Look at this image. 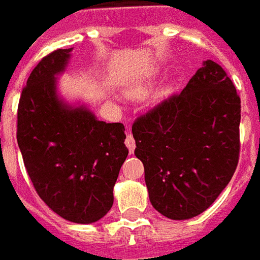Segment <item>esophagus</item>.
Segmentation results:
<instances>
[{"label": "esophagus", "instance_id": "esophagus-1", "mask_svg": "<svg viewBox=\"0 0 260 260\" xmlns=\"http://www.w3.org/2000/svg\"><path fill=\"white\" fill-rule=\"evenodd\" d=\"M124 144H126V147L128 148V151H130V153L134 151V148H136V141H134V138H133L132 134H127V137H126V141H124Z\"/></svg>", "mask_w": 260, "mask_h": 260}]
</instances>
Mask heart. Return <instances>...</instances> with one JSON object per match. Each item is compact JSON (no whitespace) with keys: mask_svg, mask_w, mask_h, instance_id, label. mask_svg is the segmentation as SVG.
Returning a JSON list of instances; mask_svg holds the SVG:
<instances>
[{"mask_svg":"<svg viewBox=\"0 0 260 260\" xmlns=\"http://www.w3.org/2000/svg\"><path fill=\"white\" fill-rule=\"evenodd\" d=\"M151 87H152V79L151 77H145V79L136 80L130 86L126 87L124 92L130 98H144L149 92ZM172 92H173V86L172 84H165V86H162L156 91L155 101H164L168 96L172 95Z\"/></svg>","mask_w":260,"mask_h":260,"instance_id":"b5f03b06","label":"heart"}]
</instances>
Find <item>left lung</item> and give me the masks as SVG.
<instances>
[{
  "label": "left lung",
  "mask_w": 260,
  "mask_h": 260,
  "mask_svg": "<svg viewBox=\"0 0 260 260\" xmlns=\"http://www.w3.org/2000/svg\"><path fill=\"white\" fill-rule=\"evenodd\" d=\"M241 101L220 65L204 60L179 95L132 127L149 201L172 220L209 208L236 172Z\"/></svg>",
  "instance_id": "8db88e82"
}]
</instances>
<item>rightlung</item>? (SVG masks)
I'll list each match as a JSON object with an SVG mask.
<instances>
[{
	"label": "right lung",
	"instance_id": "add662e5",
	"mask_svg": "<svg viewBox=\"0 0 260 260\" xmlns=\"http://www.w3.org/2000/svg\"><path fill=\"white\" fill-rule=\"evenodd\" d=\"M72 50H56L30 73L18 108V145L34 188L65 220L90 224L113 205L128 155L122 123L98 120L86 104L59 95Z\"/></svg>",
	"mask_w": 260,
	"mask_h": 260
}]
</instances>
